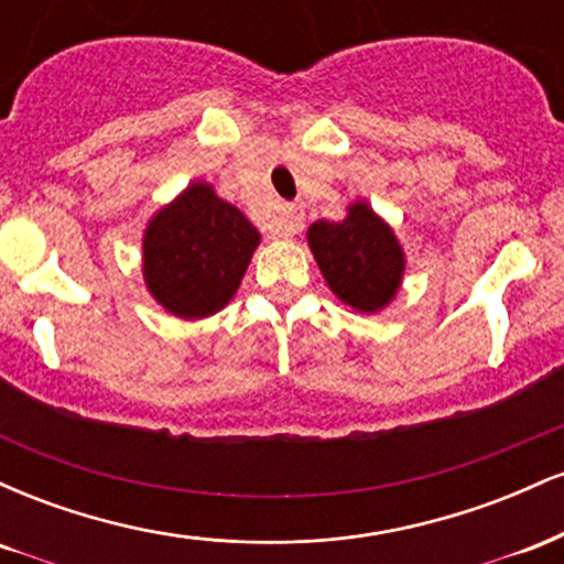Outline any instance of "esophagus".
Segmentation results:
<instances>
[{
	"label": "esophagus",
	"instance_id": "1",
	"mask_svg": "<svg viewBox=\"0 0 564 564\" xmlns=\"http://www.w3.org/2000/svg\"><path fill=\"white\" fill-rule=\"evenodd\" d=\"M304 228V212L300 204H286L281 215L275 217V223L270 225V232L278 238H294L296 232Z\"/></svg>",
	"mask_w": 564,
	"mask_h": 564
}]
</instances>
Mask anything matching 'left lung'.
<instances>
[{"mask_svg": "<svg viewBox=\"0 0 564 564\" xmlns=\"http://www.w3.org/2000/svg\"><path fill=\"white\" fill-rule=\"evenodd\" d=\"M307 246L336 300L355 313H381L403 286V243L366 198L349 200L339 223L310 225Z\"/></svg>", "mask_w": 564, "mask_h": 564, "instance_id": "8db88e82", "label": "left lung"}]
</instances>
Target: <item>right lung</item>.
<instances>
[{
    "label": "right lung",
    "instance_id": "right-lung-1",
    "mask_svg": "<svg viewBox=\"0 0 564 564\" xmlns=\"http://www.w3.org/2000/svg\"><path fill=\"white\" fill-rule=\"evenodd\" d=\"M260 241L238 206L206 180H193L148 219L142 281L174 318H209L236 296Z\"/></svg>",
    "mask_w": 564,
    "mask_h": 564
}]
</instances>
